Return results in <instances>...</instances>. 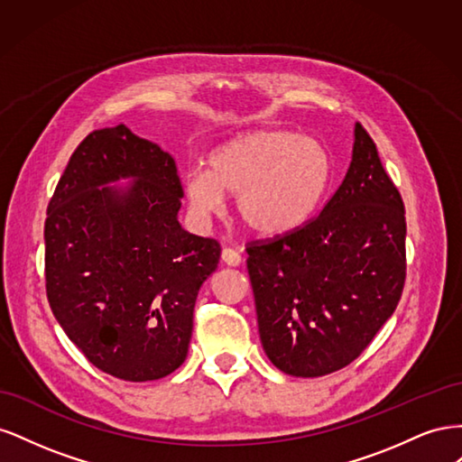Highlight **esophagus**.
<instances>
[{"instance_id":"1","label":"esophagus","mask_w":462,"mask_h":462,"mask_svg":"<svg viewBox=\"0 0 462 462\" xmlns=\"http://www.w3.org/2000/svg\"><path fill=\"white\" fill-rule=\"evenodd\" d=\"M221 260L226 262L227 265H239V263L243 262V256H241L239 253H236V250H233V248H223Z\"/></svg>"}]
</instances>
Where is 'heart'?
Masks as SVG:
<instances>
[{
	"label": "heart",
	"mask_w": 462,
	"mask_h": 462,
	"mask_svg": "<svg viewBox=\"0 0 462 462\" xmlns=\"http://www.w3.org/2000/svg\"><path fill=\"white\" fill-rule=\"evenodd\" d=\"M333 165L314 138L277 129H254L229 138L185 179L190 206L217 214L223 194H236V209L248 229L282 236L309 223L324 202Z\"/></svg>",
	"instance_id": "1"
}]
</instances>
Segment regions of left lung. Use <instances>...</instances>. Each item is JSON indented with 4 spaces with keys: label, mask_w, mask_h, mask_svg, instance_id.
I'll list each match as a JSON object with an SVG mask.
<instances>
[{
    "label": "left lung",
    "mask_w": 462,
    "mask_h": 462,
    "mask_svg": "<svg viewBox=\"0 0 462 462\" xmlns=\"http://www.w3.org/2000/svg\"><path fill=\"white\" fill-rule=\"evenodd\" d=\"M402 199L366 129L319 216L246 246L262 346L289 375L351 365L395 312L407 277Z\"/></svg>",
    "instance_id": "8db88e82"
}]
</instances>
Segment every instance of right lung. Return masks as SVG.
<instances>
[{"label": "right lung", "mask_w": 462, "mask_h": 462, "mask_svg": "<svg viewBox=\"0 0 462 462\" xmlns=\"http://www.w3.org/2000/svg\"><path fill=\"white\" fill-rule=\"evenodd\" d=\"M119 178L134 183L103 186ZM180 199L175 160L117 125L77 146L48 204L51 312L90 365L125 382L183 365L194 302L217 270L219 243L180 227Z\"/></svg>", "instance_id": "add662e5"}]
</instances>
